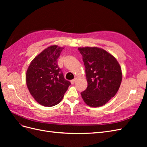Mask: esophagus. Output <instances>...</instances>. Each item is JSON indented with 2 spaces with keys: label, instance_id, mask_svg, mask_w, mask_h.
I'll return each mask as SVG.
<instances>
[{
  "label": "esophagus",
  "instance_id": "esophagus-1",
  "mask_svg": "<svg viewBox=\"0 0 147 147\" xmlns=\"http://www.w3.org/2000/svg\"><path fill=\"white\" fill-rule=\"evenodd\" d=\"M75 82H76V78H75V79H74V80H72L70 81V82H71V83H72V84H74Z\"/></svg>",
  "mask_w": 147,
  "mask_h": 147
}]
</instances>
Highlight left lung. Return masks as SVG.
I'll list each match as a JSON object with an SVG mask.
<instances>
[{"label": "left lung", "mask_w": 147, "mask_h": 147, "mask_svg": "<svg viewBox=\"0 0 147 147\" xmlns=\"http://www.w3.org/2000/svg\"><path fill=\"white\" fill-rule=\"evenodd\" d=\"M78 50L85 67L87 88L81 92L85 103L92 107L105 105L118 91L122 72L115 57L102 48L80 47Z\"/></svg>", "instance_id": "8db88e82"}]
</instances>
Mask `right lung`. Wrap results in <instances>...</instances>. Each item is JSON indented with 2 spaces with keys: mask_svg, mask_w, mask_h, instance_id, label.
I'll return each instance as SVG.
<instances>
[{
  "mask_svg": "<svg viewBox=\"0 0 147 147\" xmlns=\"http://www.w3.org/2000/svg\"><path fill=\"white\" fill-rule=\"evenodd\" d=\"M64 48L56 45L48 47L31 61L26 72V84L30 94L43 106L58 104L71 84L57 64Z\"/></svg>",
  "mask_w": 147,
  "mask_h": 147,
  "instance_id": "add662e5",
  "label": "right lung"
}]
</instances>
